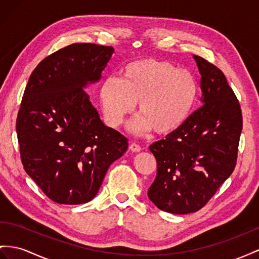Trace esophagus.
Returning a JSON list of instances; mask_svg holds the SVG:
<instances>
[{"label":"esophagus","mask_w":259,"mask_h":259,"mask_svg":"<svg viewBox=\"0 0 259 259\" xmlns=\"http://www.w3.org/2000/svg\"><path fill=\"white\" fill-rule=\"evenodd\" d=\"M129 149L132 151V152H140L141 151V147L139 145L138 143L136 142H132L130 145H129Z\"/></svg>","instance_id":"1"}]
</instances>
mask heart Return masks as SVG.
I'll list each match as a JSON object with an SVG mask.
<instances>
[{
    "instance_id": "b5f03b06",
    "label": "heart",
    "mask_w": 259,
    "mask_h": 259,
    "mask_svg": "<svg viewBox=\"0 0 259 259\" xmlns=\"http://www.w3.org/2000/svg\"><path fill=\"white\" fill-rule=\"evenodd\" d=\"M197 96L198 83L193 73L153 59L127 64L122 79L106 77L99 90L104 118L110 127H118L139 101L141 115L131 129H154L161 135L175 131L187 120Z\"/></svg>"
}]
</instances>
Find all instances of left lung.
Listing matches in <instances>:
<instances>
[{"instance_id": "left-lung-1", "label": "left lung", "mask_w": 259, "mask_h": 259, "mask_svg": "<svg viewBox=\"0 0 259 259\" xmlns=\"http://www.w3.org/2000/svg\"><path fill=\"white\" fill-rule=\"evenodd\" d=\"M194 58L203 105L180 128L150 145L157 168L148 196L158 209L175 214L203 208L233 173L243 128L240 102L223 72Z\"/></svg>"}]
</instances>
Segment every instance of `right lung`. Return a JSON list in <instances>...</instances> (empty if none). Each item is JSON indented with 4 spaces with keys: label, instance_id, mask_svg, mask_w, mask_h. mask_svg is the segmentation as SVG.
<instances>
[{
    "label": "right lung",
    "instance_id": "obj_1",
    "mask_svg": "<svg viewBox=\"0 0 259 259\" xmlns=\"http://www.w3.org/2000/svg\"><path fill=\"white\" fill-rule=\"evenodd\" d=\"M114 48L72 44L45 58L26 85L16 119L23 166L60 204L92 200L128 139L106 127L83 88L96 82Z\"/></svg>",
    "mask_w": 259,
    "mask_h": 259
}]
</instances>
